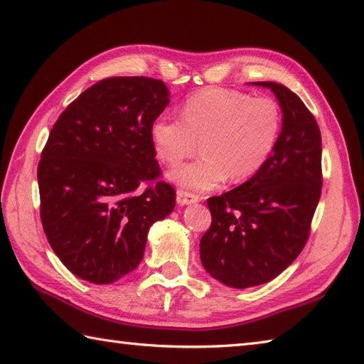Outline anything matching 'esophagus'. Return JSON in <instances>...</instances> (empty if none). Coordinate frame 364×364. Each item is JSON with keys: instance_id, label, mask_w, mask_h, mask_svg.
<instances>
[{"instance_id": "obj_1", "label": "esophagus", "mask_w": 364, "mask_h": 364, "mask_svg": "<svg viewBox=\"0 0 364 364\" xmlns=\"http://www.w3.org/2000/svg\"><path fill=\"white\" fill-rule=\"evenodd\" d=\"M198 200H200V197L196 196V194H192V192H189V191L178 189V192H176V202H178V205H181V206L196 203V202H198Z\"/></svg>"}]
</instances>
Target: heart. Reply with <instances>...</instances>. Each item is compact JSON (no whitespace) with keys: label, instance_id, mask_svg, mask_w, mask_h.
<instances>
[{"label":"heart","instance_id":"obj_1","mask_svg":"<svg viewBox=\"0 0 364 364\" xmlns=\"http://www.w3.org/2000/svg\"><path fill=\"white\" fill-rule=\"evenodd\" d=\"M283 111L274 98L241 90L205 87L184 98L181 117L162 114L150 136L158 158L170 167L191 158L202 141L203 156L172 173L173 181L194 191H210L230 178L252 180L280 142Z\"/></svg>","mask_w":364,"mask_h":364}]
</instances>
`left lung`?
Masks as SVG:
<instances>
[{
	"label": "left lung",
	"mask_w": 364,
	"mask_h": 364,
	"mask_svg": "<svg viewBox=\"0 0 364 364\" xmlns=\"http://www.w3.org/2000/svg\"><path fill=\"white\" fill-rule=\"evenodd\" d=\"M257 84L280 102V142L257 176L208 198L213 220L200 239L206 272L237 289L270 282L299 257L322 189V141L314 115L283 84Z\"/></svg>",
	"instance_id": "1"
}]
</instances>
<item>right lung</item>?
<instances>
[{
    "label": "right lung",
    "mask_w": 364,
    "mask_h": 364,
    "mask_svg": "<svg viewBox=\"0 0 364 364\" xmlns=\"http://www.w3.org/2000/svg\"><path fill=\"white\" fill-rule=\"evenodd\" d=\"M168 102L161 80L112 76L73 100L50 131L37 167L41 220L82 280L107 284L133 272L151 223L175 208L150 136Z\"/></svg>",
    "instance_id": "obj_1"
}]
</instances>
